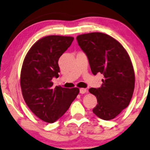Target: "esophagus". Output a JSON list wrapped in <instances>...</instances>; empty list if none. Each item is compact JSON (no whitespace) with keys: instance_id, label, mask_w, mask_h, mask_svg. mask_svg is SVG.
Here are the masks:
<instances>
[{"instance_id":"esophagus-1","label":"esophagus","mask_w":150,"mask_h":150,"mask_svg":"<svg viewBox=\"0 0 150 150\" xmlns=\"http://www.w3.org/2000/svg\"><path fill=\"white\" fill-rule=\"evenodd\" d=\"M88 92V90L86 89V88H81L80 89V93L81 94H85Z\"/></svg>"}]
</instances>
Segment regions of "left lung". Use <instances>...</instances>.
Wrapping results in <instances>:
<instances>
[{
    "mask_svg": "<svg viewBox=\"0 0 150 150\" xmlns=\"http://www.w3.org/2000/svg\"><path fill=\"white\" fill-rule=\"evenodd\" d=\"M76 40L92 74L101 73L104 77L100 88L89 89L98 103L92 111L102 120L113 119L129 106L134 92L135 75L130 58L117 40L104 33L81 35Z\"/></svg>",
    "mask_w": 150,
    "mask_h": 150,
    "instance_id": "obj_1",
    "label": "left lung"
}]
</instances>
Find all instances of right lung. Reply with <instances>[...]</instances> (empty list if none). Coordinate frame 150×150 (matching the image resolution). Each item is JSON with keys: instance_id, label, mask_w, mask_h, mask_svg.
<instances>
[{"instance_id": "right-lung-1", "label": "right lung", "mask_w": 150, "mask_h": 150, "mask_svg": "<svg viewBox=\"0 0 150 150\" xmlns=\"http://www.w3.org/2000/svg\"><path fill=\"white\" fill-rule=\"evenodd\" d=\"M74 40L72 37L49 35L35 42L24 59L21 88L25 102L37 117L53 123L64 114L79 93L77 88H53L58 78V60Z\"/></svg>"}]
</instances>
